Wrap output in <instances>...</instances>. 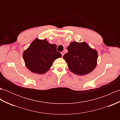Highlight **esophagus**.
I'll return each mask as SVG.
<instances>
[{"label": "esophagus", "instance_id": "esophagus-1", "mask_svg": "<svg viewBox=\"0 0 120 120\" xmlns=\"http://www.w3.org/2000/svg\"><path fill=\"white\" fill-rule=\"evenodd\" d=\"M61 55H62V56H63V55H64V52H61Z\"/></svg>", "mask_w": 120, "mask_h": 120}]
</instances>
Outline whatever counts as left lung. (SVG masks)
Wrapping results in <instances>:
<instances>
[{
  "instance_id": "left-lung-1",
  "label": "left lung",
  "mask_w": 120,
  "mask_h": 120,
  "mask_svg": "<svg viewBox=\"0 0 120 120\" xmlns=\"http://www.w3.org/2000/svg\"><path fill=\"white\" fill-rule=\"evenodd\" d=\"M68 52L63 56L69 70L78 75H85L95 68L98 58V52L83 42H71L67 47Z\"/></svg>"
}]
</instances>
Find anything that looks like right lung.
<instances>
[{"label": "right lung", "instance_id": "obj_1", "mask_svg": "<svg viewBox=\"0 0 120 120\" xmlns=\"http://www.w3.org/2000/svg\"><path fill=\"white\" fill-rule=\"evenodd\" d=\"M25 65L31 72L43 74L50 69L56 59L62 57L57 51V45L51 44L46 39L39 40L37 38L23 54Z\"/></svg>", "mask_w": 120, "mask_h": 120}]
</instances>
